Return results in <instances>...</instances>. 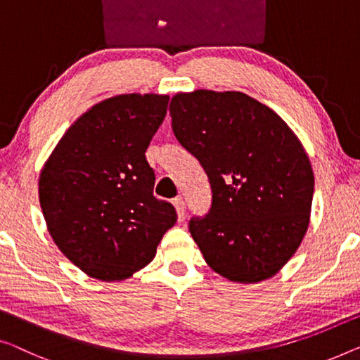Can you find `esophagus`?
Masks as SVG:
<instances>
[{"mask_svg":"<svg viewBox=\"0 0 360 360\" xmlns=\"http://www.w3.org/2000/svg\"><path fill=\"white\" fill-rule=\"evenodd\" d=\"M174 208H176V212H178V219L179 221H182V219L186 218V203H184V200H182V198H174Z\"/></svg>","mask_w":360,"mask_h":360,"instance_id":"esophagus-1","label":"esophagus"}]
</instances>
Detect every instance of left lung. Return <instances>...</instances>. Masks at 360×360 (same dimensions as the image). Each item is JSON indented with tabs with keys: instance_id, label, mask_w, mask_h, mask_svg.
<instances>
[{
	"instance_id": "8db88e82",
	"label": "left lung",
	"mask_w": 360,
	"mask_h": 360,
	"mask_svg": "<svg viewBox=\"0 0 360 360\" xmlns=\"http://www.w3.org/2000/svg\"><path fill=\"white\" fill-rule=\"evenodd\" d=\"M171 126L205 169L212 207L189 231L213 271L234 283L276 275L307 233L314 171L302 143L243 92L176 94Z\"/></svg>"
}]
</instances>
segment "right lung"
<instances>
[{
  "label": "right lung",
  "mask_w": 360,
  "mask_h": 360,
  "mask_svg": "<svg viewBox=\"0 0 360 360\" xmlns=\"http://www.w3.org/2000/svg\"><path fill=\"white\" fill-rule=\"evenodd\" d=\"M168 95L124 94L85 111L58 142L39 179L46 228L89 276L121 281L153 260L178 214L153 195L146 158Z\"/></svg>",
  "instance_id": "right-lung-1"
}]
</instances>
